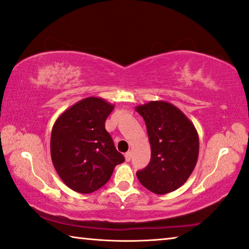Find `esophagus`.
<instances>
[{"label": "esophagus", "instance_id": "34e87169", "mask_svg": "<svg viewBox=\"0 0 249 249\" xmlns=\"http://www.w3.org/2000/svg\"><path fill=\"white\" fill-rule=\"evenodd\" d=\"M131 156H132V154H131V151H128L127 154L124 155V158H125V161H130V160H131Z\"/></svg>", "mask_w": 249, "mask_h": 249}]
</instances>
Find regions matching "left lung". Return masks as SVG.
<instances>
[{"label": "left lung", "mask_w": 249, "mask_h": 249, "mask_svg": "<svg viewBox=\"0 0 249 249\" xmlns=\"http://www.w3.org/2000/svg\"><path fill=\"white\" fill-rule=\"evenodd\" d=\"M146 122L151 159L138 171L141 185L157 195L175 191L187 181L196 167L199 137L193 122L177 107L150 101L136 107Z\"/></svg>", "instance_id": "left-lung-1"}]
</instances>
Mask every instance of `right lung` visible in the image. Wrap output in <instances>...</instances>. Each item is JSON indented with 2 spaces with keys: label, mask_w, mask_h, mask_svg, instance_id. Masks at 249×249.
Here are the masks:
<instances>
[{
  "label": "right lung",
  "mask_w": 249,
  "mask_h": 249,
  "mask_svg": "<svg viewBox=\"0 0 249 249\" xmlns=\"http://www.w3.org/2000/svg\"><path fill=\"white\" fill-rule=\"evenodd\" d=\"M114 106L105 99L89 97L71 106L52 128L51 159L69 188L90 194L111 177L124 157L114 147L105 122Z\"/></svg>",
  "instance_id": "right-lung-1"
}]
</instances>
